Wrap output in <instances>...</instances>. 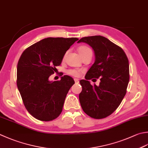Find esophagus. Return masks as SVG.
Returning a JSON list of instances; mask_svg holds the SVG:
<instances>
[{
  "instance_id": "obj_1",
  "label": "esophagus",
  "mask_w": 148,
  "mask_h": 148,
  "mask_svg": "<svg viewBox=\"0 0 148 148\" xmlns=\"http://www.w3.org/2000/svg\"><path fill=\"white\" fill-rule=\"evenodd\" d=\"M74 82H76V83H77V82H79V79H77V78H74Z\"/></svg>"
}]
</instances>
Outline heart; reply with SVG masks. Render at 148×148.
Instances as JSON below:
<instances>
[{"mask_svg": "<svg viewBox=\"0 0 148 148\" xmlns=\"http://www.w3.org/2000/svg\"><path fill=\"white\" fill-rule=\"evenodd\" d=\"M78 51V53L80 54V56H82V58L85 56V55L87 54L90 53H92V50L90 49V48H89L87 46H85V45H83V46H81L77 49ZM65 55L64 56V58H63V59H65ZM67 74L69 75H70V76H74V77H79L81 74V71L79 70H76V69H69V70L67 71Z\"/></svg>", "mask_w": 148, "mask_h": 148, "instance_id": "heart-1", "label": "heart"}]
</instances>
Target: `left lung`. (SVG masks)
Listing matches in <instances>:
<instances>
[{"label":"left lung","mask_w":148,"mask_h":148,"mask_svg":"<svg viewBox=\"0 0 148 148\" xmlns=\"http://www.w3.org/2000/svg\"><path fill=\"white\" fill-rule=\"evenodd\" d=\"M85 42L94 49L95 60L81 80L82 91L79 99L84 112L100 119L116 110L126 94L130 79L129 62L119 46L102 36L83 37L77 43ZM99 78V86H92L88 80Z\"/></svg>","instance_id":"left-lung-1"}]
</instances>
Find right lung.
<instances>
[{
	"label": "right lung",
	"instance_id": "right-lung-1",
	"mask_svg": "<svg viewBox=\"0 0 148 148\" xmlns=\"http://www.w3.org/2000/svg\"><path fill=\"white\" fill-rule=\"evenodd\" d=\"M77 38H47L27 47L17 65L16 84L24 105L36 119L50 121L62 112L73 78L62 76L49 82V77L61 65L66 51Z\"/></svg>",
	"mask_w": 148,
	"mask_h": 148
}]
</instances>
